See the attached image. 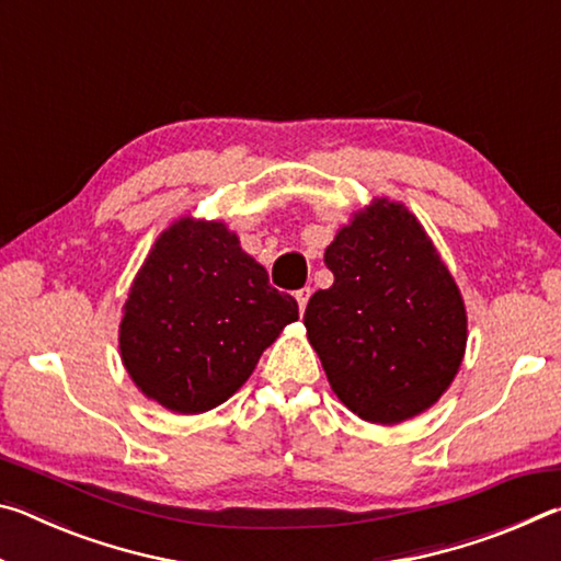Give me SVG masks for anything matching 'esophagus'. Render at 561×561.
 Masks as SVG:
<instances>
[{
  "mask_svg": "<svg viewBox=\"0 0 561 561\" xmlns=\"http://www.w3.org/2000/svg\"><path fill=\"white\" fill-rule=\"evenodd\" d=\"M294 297H297V301H299V309L304 311V309H307V304H309V297H311V289H309V287H304V289H299L297 294H294Z\"/></svg>",
  "mask_w": 561,
  "mask_h": 561,
  "instance_id": "1",
  "label": "esophagus"
}]
</instances>
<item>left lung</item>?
Masks as SVG:
<instances>
[{"label": "left lung", "mask_w": 561, "mask_h": 561, "mask_svg": "<svg viewBox=\"0 0 561 561\" xmlns=\"http://www.w3.org/2000/svg\"><path fill=\"white\" fill-rule=\"evenodd\" d=\"M334 284L304 327L334 393L371 423L431 408L458 374L468 317L440 254L403 205L378 201L324 252Z\"/></svg>", "instance_id": "left-lung-1"}]
</instances>
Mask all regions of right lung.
Wrapping results in <instances>:
<instances>
[{
	"label": "right lung",
	"instance_id": "add662e5",
	"mask_svg": "<svg viewBox=\"0 0 561 561\" xmlns=\"http://www.w3.org/2000/svg\"><path fill=\"white\" fill-rule=\"evenodd\" d=\"M297 319V299L272 287L237 234L183 217L158 237L133 282L121 358L148 398L175 413H205Z\"/></svg>",
	"mask_w": 561,
	"mask_h": 561
}]
</instances>
